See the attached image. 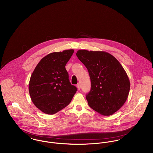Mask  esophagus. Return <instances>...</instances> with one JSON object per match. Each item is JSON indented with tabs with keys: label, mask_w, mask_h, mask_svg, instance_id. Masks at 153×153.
<instances>
[{
	"label": "esophagus",
	"mask_w": 153,
	"mask_h": 153,
	"mask_svg": "<svg viewBox=\"0 0 153 153\" xmlns=\"http://www.w3.org/2000/svg\"><path fill=\"white\" fill-rule=\"evenodd\" d=\"M76 87H77L78 90H79V89H81V85H80V84H78L76 85Z\"/></svg>",
	"instance_id": "esophagus-1"
}]
</instances>
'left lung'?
Wrapping results in <instances>:
<instances>
[{
    "instance_id": "obj_1",
    "label": "left lung",
    "mask_w": 153,
    "mask_h": 153,
    "mask_svg": "<svg viewBox=\"0 0 153 153\" xmlns=\"http://www.w3.org/2000/svg\"><path fill=\"white\" fill-rule=\"evenodd\" d=\"M76 55L87 68L91 79V90L86 95L88 105L101 115L114 114L126 102L130 89L124 69L106 52L79 50Z\"/></svg>"
}]
</instances>
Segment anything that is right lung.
<instances>
[{
	"label": "right lung",
	"instance_id": "right-lung-1",
	"mask_svg": "<svg viewBox=\"0 0 153 153\" xmlns=\"http://www.w3.org/2000/svg\"><path fill=\"white\" fill-rule=\"evenodd\" d=\"M74 51L52 52L44 57L35 68L29 81V92L34 105L52 115L71 102L77 88L71 85L65 65Z\"/></svg>",
	"mask_w": 153,
	"mask_h": 153
}]
</instances>
